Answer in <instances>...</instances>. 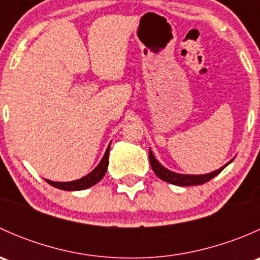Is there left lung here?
<instances>
[{
	"label": "left lung",
	"instance_id": "1",
	"mask_svg": "<svg viewBox=\"0 0 260 260\" xmlns=\"http://www.w3.org/2000/svg\"><path fill=\"white\" fill-rule=\"evenodd\" d=\"M230 162H233V159ZM228 162L225 166L220 167L219 170H215V171L210 172V174L205 175H183V174H177V172L171 171V170L166 169V167L162 166L156 158H154L153 153L149 149V164H151L152 170H153L154 174L159 177L161 180L166 181V182L172 183V185L177 186H195V185H203V183L208 182L211 179H214L216 175H219L228 165L230 164Z\"/></svg>",
	"mask_w": 260,
	"mask_h": 260
}]
</instances>
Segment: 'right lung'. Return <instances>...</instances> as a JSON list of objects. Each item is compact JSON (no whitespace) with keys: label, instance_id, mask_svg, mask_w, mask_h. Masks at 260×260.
I'll list each match as a JSON object with an SVG mask.
<instances>
[{"label":"right lung","instance_id":"obj_1","mask_svg":"<svg viewBox=\"0 0 260 260\" xmlns=\"http://www.w3.org/2000/svg\"><path fill=\"white\" fill-rule=\"evenodd\" d=\"M109 148H111V143H109L108 148H107L106 153H104L103 158L101 159V162L98 164V166L93 170L91 172H89L86 176L81 177L79 180L75 181H69V182H55V181H45L50 183L54 187L60 188V190L65 191H79V190H85V188L90 187V186L95 185L96 182H99L106 175L107 170H108V157H109Z\"/></svg>","mask_w":260,"mask_h":260}]
</instances>
